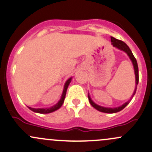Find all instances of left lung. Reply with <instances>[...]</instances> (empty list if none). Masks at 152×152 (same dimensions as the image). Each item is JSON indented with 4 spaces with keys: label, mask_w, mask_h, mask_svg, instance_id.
Instances as JSON below:
<instances>
[{
    "label": "left lung",
    "mask_w": 152,
    "mask_h": 152,
    "mask_svg": "<svg viewBox=\"0 0 152 152\" xmlns=\"http://www.w3.org/2000/svg\"><path fill=\"white\" fill-rule=\"evenodd\" d=\"M111 44H113V46L115 47L118 48L119 49H121V50L124 51L127 54V55L130 57L131 61H132V64H133V66H134V69H135V84H136V87H135V91H134L133 94H132V97L135 95V92H136V89H137V85L138 84V80H139V76H138V63H137L136 61V59L134 57L133 54L132 53L131 50L129 48L128 46L125 44L124 42H123L122 41H120V40H118L116 38H115L114 37H111ZM88 98H89V101L90 103V104L92 105L95 108H96L97 110L98 111H101V112H104V113H108V114H113V113H116L118 111H122L123 108H125L127 106V104H129L130 103V100H128L127 102H126L124 104H123L121 106L117 107V108H105V107H102L100 106V105L95 104L92 100H91L90 97L88 95Z\"/></svg>",
    "instance_id": "1"
}]
</instances>
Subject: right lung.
<instances>
[{
	"label": "right lung",
	"mask_w": 152,
	"mask_h": 152,
	"mask_svg": "<svg viewBox=\"0 0 152 152\" xmlns=\"http://www.w3.org/2000/svg\"><path fill=\"white\" fill-rule=\"evenodd\" d=\"M71 79H68V81L65 82V86H64V89H63V95H62L61 99L60 100V101L57 103V104L53 105L52 107L49 108H30V107H28L31 111H34V112L36 113H39V114H49V113L51 112H53V111H56V110L59 109L60 107L62 106L63 103H64V100H65V95H66V92H67V89H68V85L69 84L71 83Z\"/></svg>",
	"instance_id": "right-lung-1"
}]
</instances>
